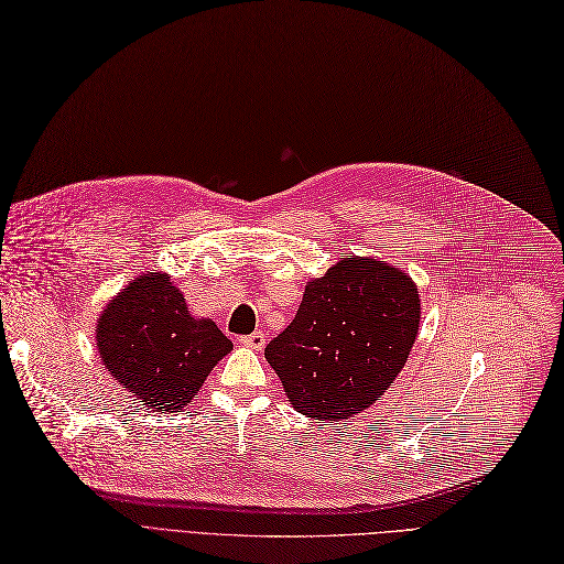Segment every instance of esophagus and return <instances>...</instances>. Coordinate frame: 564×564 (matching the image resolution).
Segmentation results:
<instances>
[{
    "mask_svg": "<svg viewBox=\"0 0 564 564\" xmlns=\"http://www.w3.org/2000/svg\"><path fill=\"white\" fill-rule=\"evenodd\" d=\"M264 335L262 332H253V335H248V337H241V344L246 346V348H253V350H262L264 348Z\"/></svg>",
    "mask_w": 564,
    "mask_h": 564,
    "instance_id": "esophagus-1",
    "label": "esophagus"
}]
</instances>
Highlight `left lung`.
<instances>
[{
	"label": "left lung",
	"instance_id": "obj_1",
	"mask_svg": "<svg viewBox=\"0 0 564 564\" xmlns=\"http://www.w3.org/2000/svg\"><path fill=\"white\" fill-rule=\"evenodd\" d=\"M421 327L419 285L390 262L344 256L304 285L293 318L264 348L288 402L306 419L348 421L398 379Z\"/></svg>",
	"mask_w": 564,
	"mask_h": 564
}]
</instances>
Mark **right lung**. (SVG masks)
Listing matches in <instances>:
<instances>
[{
    "label": "right lung",
    "mask_w": 564,
    "mask_h": 564,
    "mask_svg": "<svg viewBox=\"0 0 564 564\" xmlns=\"http://www.w3.org/2000/svg\"><path fill=\"white\" fill-rule=\"evenodd\" d=\"M97 352L111 377L153 411L176 413L232 350L212 318L187 311L170 274L145 271L97 318Z\"/></svg>",
    "instance_id": "add662e5"
}]
</instances>
